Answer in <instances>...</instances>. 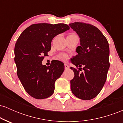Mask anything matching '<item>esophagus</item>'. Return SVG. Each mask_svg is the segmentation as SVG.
Wrapping results in <instances>:
<instances>
[{
    "instance_id": "34e87169",
    "label": "esophagus",
    "mask_w": 123,
    "mask_h": 123,
    "mask_svg": "<svg viewBox=\"0 0 123 123\" xmlns=\"http://www.w3.org/2000/svg\"><path fill=\"white\" fill-rule=\"evenodd\" d=\"M64 66H65V69H68L69 68V66H68V65L67 63H65Z\"/></svg>"
}]
</instances>
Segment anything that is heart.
<instances>
[{
  "instance_id": "heart-1",
  "label": "heart",
  "mask_w": 123,
  "mask_h": 123,
  "mask_svg": "<svg viewBox=\"0 0 123 123\" xmlns=\"http://www.w3.org/2000/svg\"><path fill=\"white\" fill-rule=\"evenodd\" d=\"M75 35V34H74V33H71L70 35ZM58 57L60 60H61L62 61H66L68 58V55L66 54L62 53V54H61L59 55Z\"/></svg>"
}]
</instances>
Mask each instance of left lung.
Returning <instances> with one entry per match:
<instances>
[{"label": "left lung", "instance_id": "8db88e82", "mask_svg": "<svg viewBox=\"0 0 123 123\" xmlns=\"http://www.w3.org/2000/svg\"><path fill=\"white\" fill-rule=\"evenodd\" d=\"M69 26L80 39V46L76 49L77 54L70 60L76 66L70 68L74 73L70 80L72 92L81 99H92L106 80L110 66L108 42L99 29L90 24L76 22Z\"/></svg>", "mask_w": 123, "mask_h": 123}]
</instances>
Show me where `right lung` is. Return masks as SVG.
Instances as JSON below:
<instances>
[{"label": "right lung", "mask_w": 123, "mask_h": 123, "mask_svg": "<svg viewBox=\"0 0 123 123\" xmlns=\"http://www.w3.org/2000/svg\"><path fill=\"white\" fill-rule=\"evenodd\" d=\"M69 29L65 24H35L26 28L17 40L14 61L17 76L25 91L34 98L45 99L53 94L55 82L64 71V63L54 60L46 66L42 62L51 50L53 38Z\"/></svg>", "instance_id": "obj_1"}]
</instances>
